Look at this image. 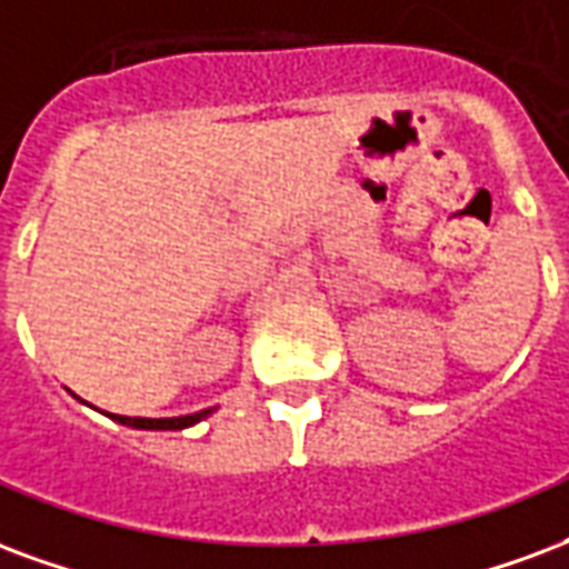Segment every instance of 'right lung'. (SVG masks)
Here are the masks:
<instances>
[{"instance_id":"1","label":"right lung","mask_w":569,"mask_h":569,"mask_svg":"<svg viewBox=\"0 0 569 569\" xmlns=\"http://www.w3.org/2000/svg\"><path fill=\"white\" fill-rule=\"evenodd\" d=\"M217 407H208V410H199V413L189 416H171V419H144V416H117V413H104L111 416L113 422L126 425V428H138V431H183V428H192L199 425L201 419H208Z\"/></svg>"}]
</instances>
